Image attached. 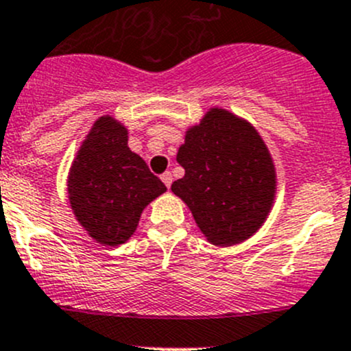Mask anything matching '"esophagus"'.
I'll list each match as a JSON object with an SVG mask.
<instances>
[{
  "instance_id": "1",
  "label": "esophagus",
  "mask_w": 351,
  "mask_h": 351,
  "mask_svg": "<svg viewBox=\"0 0 351 351\" xmlns=\"http://www.w3.org/2000/svg\"><path fill=\"white\" fill-rule=\"evenodd\" d=\"M161 180H162V183H165L166 186H171V183H173V175L169 171H166V173H162L161 175Z\"/></svg>"
}]
</instances>
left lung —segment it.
<instances>
[{"instance_id": "obj_1", "label": "left lung", "mask_w": 351, "mask_h": 351, "mask_svg": "<svg viewBox=\"0 0 351 351\" xmlns=\"http://www.w3.org/2000/svg\"><path fill=\"white\" fill-rule=\"evenodd\" d=\"M176 161L185 176L171 190L189 205L212 244L232 246L253 236L275 198V168L256 130L212 108L185 136Z\"/></svg>"}]
</instances>
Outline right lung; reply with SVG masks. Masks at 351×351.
Here are the masks:
<instances>
[{"label":"right lung","instance_id":"obj_1","mask_svg":"<svg viewBox=\"0 0 351 351\" xmlns=\"http://www.w3.org/2000/svg\"><path fill=\"white\" fill-rule=\"evenodd\" d=\"M67 192L88 234L105 246H119L134 234L144 207L166 186L129 149L125 127L100 117L71 166Z\"/></svg>","mask_w":351,"mask_h":351}]
</instances>
